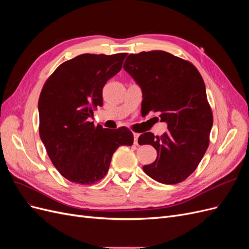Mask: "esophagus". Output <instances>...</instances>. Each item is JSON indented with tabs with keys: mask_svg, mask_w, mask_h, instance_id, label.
<instances>
[{
	"mask_svg": "<svg viewBox=\"0 0 249 249\" xmlns=\"http://www.w3.org/2000/svg\"><path fill=\"white\" fill-rule=\"evenodd\" d=\"M138 138H139V134L134 133V144L135 145H138Z\"/></svg>",
	"mask_w": 249,
	"mask_h": 249,
	"instance_id": "esophagus-1",
	"label": "esophagus"
}]
</instances>
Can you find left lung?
<instances>
[{"label":"left lung","mask_w":249,"mask_h":249,"mask_svg":"<svg viewBox=\"0 0 249 249\" xmlns=\"http://www.w3.org/2000/svg\"><path fill=\"white\" fill-rule=\"evenodd\" d=\"M124 69L142 90L141 112L159 113L167 124L168 131L160 137L150 132L140 135L139 144L153 145L158 155L143 170L162 184L183 182L209 146L213 114L205 82L192 63L164 51L131 54Z\"/></svg>","instance_id":"8db88e82"}]
</instances>
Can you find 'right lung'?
I'll return each mask as SVG.
<instances>
[{"mask_svg":"<svg viewBox=\"0 0 249 249\" xmlns=\"http://www.w3.org/2000/svg\"><path fill=\"white\" fill-rule=\"evenodd\" d=\"M125 53L83 54L65 61L43 85L38 101L39 135L52 163L72 183L90 185L108 172L120 145H132V132L94 125L89 118L103 106V87L122 70Z\"/></svg>","mask_w":249,"mask_h":249,"instance_id":"1","label":"right lung"}]
</instances>
